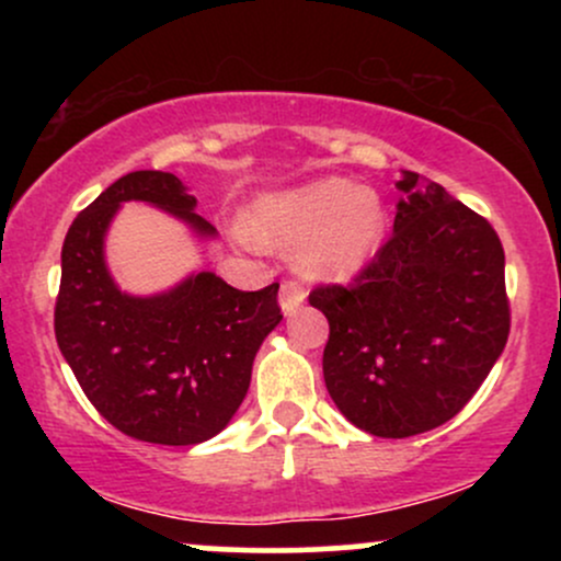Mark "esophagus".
<instances>
[{
	"instance_id": "1",
	"label": "esophagus",
	"mask_w": 561,
	"mask_h": 561,
	"mask_svg": "<svg viewBox=\"0 0 561 561\" xmlns=\"http://www.w3.org/2000/svg\"><path fill=\"white\" fill-rule=\"evenodd\" d=\"M302 300H306V287H302L300 282H295V279L282 282V289H279L282 311L295 313L302 306Z\"/></svg>"
}]
</instances>
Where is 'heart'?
<instances>
[{
    "mask_svg": "<svg viewBox=\"0 0 561 561\" xmlns=\"http://www.w3.org/2000/svg\"><path fill=\"white\" fill-rule=\"evenodd\" d=\"M385 210L375 192L351 179H319L298 190L261 197L240 240L276 250H297L298 266L313 279H343L377 253Z\"/></svg>",
    "mask_w": 561,
    "mask_h": 561,
    "instance_id": "1",
    "label": "heart"
}]
</instances>
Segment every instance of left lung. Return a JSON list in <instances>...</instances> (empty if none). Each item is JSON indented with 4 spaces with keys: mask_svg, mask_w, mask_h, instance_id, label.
<instances>
[{
    "mask_svg": "<svg viewBox=\"0 0 561 561\" xmlns=\"http://www.w3.org/2000/svg\"><path fill=\"white\" fill-rule=\"evenodd\" d=\"M390 240L308 302L330 321L324 382L356 427L411 437L454 420L504 351V248L488 218L403 173Z\"/></svg>",
    "mask_w": 561,
    "mask_h": 561,
    "instance_id": "left-lung-1",
    "label": "left lung"
}]
</instances>
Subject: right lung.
Instances as JSON below:
<instances>
[{
  "mask_svg": "<svg viewBox=\"0 0 561 561\" xmlns=\"http://www.w3.org/2000/svg\"><path fill=\"white\" fill-rule=\"evenodd\" d=\"M126 199L214 227L165 171H134L107 186L70 224L55 302V337L83 396L128 437L195 446L227 427L250 388L253 358L282 321L279 282L242 293L203 272L156 298H131L111 279L102 237Z\"/></svg>",
  "mask_w": 561,
  "mask_h": 561,
  "instance_id": "obj_1",
  "label": "right lung"
}]
</instances>
